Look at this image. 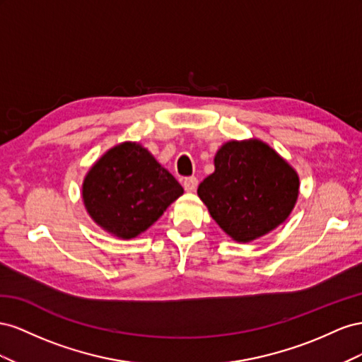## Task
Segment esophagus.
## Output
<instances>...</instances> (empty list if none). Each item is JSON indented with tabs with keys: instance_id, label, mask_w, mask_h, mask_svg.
<instances>
[{
	"instance_id": "esophagus-1",
	"label": "esophagus",
	"mask_w": 362,
	"mask_h": 362,
	"mask_svg": "<svg viewBox=\"0 0 362 362\" xmlns=\"http://www.w3.org/2000/svg\"><path fill=\"white\" fill-rule=\"evenodd\" d=\"M197 187H199V180L195 179V177H188V179L183 180V188H185V191L194 192L195 189H197Z\"/></svg>"
}]
</instances>
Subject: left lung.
I'll use <instances>...</instances> for the list:
<instances>
[{
  "mask_svg": "<svg viewBox=\"0 0 362 362\" xmlns=\"http://www.w3.org/2000/svg\"><path fill=\"white\" fill-rule=\"evenodd\" d=\"M214 167L197 194L233 241L261 238L293 212L300 188L298 174L267 142L227 141L215 153Z\"/></svg>",
  "mask_w": 362,
  "mask_h": 362,
  "instance_id": "1",
  "label": "left lung"
}]
</instances>
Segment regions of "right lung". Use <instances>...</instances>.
<instances>
[{
  "mask_svg": "<svg viewBox=\"0 0 362 362\" xmlns=\"http://www.w3.org/2000/svg\"><path fill=\"white\" fill-rule=\"evenodd\" d=\"M182 194L173 174L142 144L132 141L109 148L81 183L92 221L119 240L146 232Z\"/></svg>",
  "mask_w": 362,
  "mask_h": 362,
  "instance_id": "obj_1",
  "label": "right lung"
}]
</instances>
